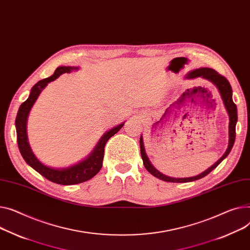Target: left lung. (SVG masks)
Wrapping results in <instances>:
<instances>
[{
    "mask_svg": "<svg viewBox=\"0 0 250 250\" xmlns=\"http://www.w3.org/2000/svg\"><path fill=\"white\" fill-rule=\"evenodd\" d=\"M196 77H203L205 79L210 80L213 84L216 85V87L218 88L221 97L223 99L224 105L228 111L229 114V145H228V148L226 149L225 154L216 162L212 167H210L208 170H206L205 172H203L202 174L195 176V177H191V178H171L166 176L162 173H160L157 169H155L153 167V165L151 164V162L148 161L146 154L145 152V147H144V143H143V138L141 137L140 139V146H141V156L144 162V166L145 168L147 170V172L151 173L153 176H155L158 179H161L163 181L166 182H172V183H186V182H192V181H196L201 179L203 177H205L206 175H208L211 171H213L217 166L228 156V154L230 153L232 146L234 145L235 142V126H236V123H237V107L236 104L232 101V88L229 81L226 79V77H224L223 75L219 74L217 71H215L212 68H199L196 70L191 71L188 75L187 78H196Z\"/></svg>",
    "mask_w": 250,
    "mask_h": 250,
    "instance_id": "1",
    "label": "left lung"
}]
</instances>
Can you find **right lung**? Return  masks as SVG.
Listing matches in <instances>:
<instances>
[{
    "instance_id": "add662e5",
    "label": "right lung",
    "mask_w": 250,
    "mask_h": 250,
    "mask_svg": "<svg viewBox=\"0 0 250 250\" xmlns=\"http://www.w3.org/2000/svg\"><path fill=\"white\" fill-rule=\"evenodd\" d=\"M77 67H71V66H60L58 67L53 75L50 77H47L45 79H42L38 81L36 84L32 87L31 93L28 97L27 101H25L21 105L17 113L16 118V129H17V142H18V146L20 149V153L23 157V159L26 161V163L31 166V167L37 171L40 175L45 177L47 180L51 181L56 184L60 185H74L79 184V183H83L85 181L90 180L92 177H94L99 171H101L103 167V161H104V146L106 142L114 136L118 132L125 124H122L118 126L113 127L112 129L108 130L106 134L102 138V140L98 142L94 151L91 153V155L84 161H82L72 167H69L67 169L57 170L53 168H49L47 166L43 165L41 162L38 161V159L32 153L28 138H27V131H26V125H27V118L31 107L36 102L40 92L42 89L48 84L49 82H51L58 78L62 73H69L72 70H77Z\"/></svg>"
}]
</instances>
